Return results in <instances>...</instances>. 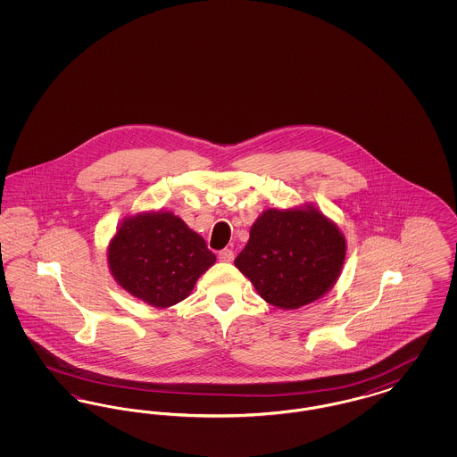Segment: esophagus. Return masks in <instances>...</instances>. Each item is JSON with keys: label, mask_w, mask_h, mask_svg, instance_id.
Here are the masks:
<instances>
[{"label": "esophagus", "mask_w": 457, "mask_h": 457, "mask_svg": "<svg viewBox=\"0 0 457 457\" xmlns=\"http://www.w3.org/2000/svg\"><path fill=\"white\" fill-rule=\"evenodd\" d=\"M235 259V252L229 248H224L219 252V261L220 262H233Z\"/></svg>", "instance_id": "1"}]
</instances>
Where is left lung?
<instances>
[{
    "label": "left lung",
    "instance_id": "obj_1",
    "mask_svg": "<svg viewBox=\"0 0 457 457\" xmlns=\"http://www.w3.org/2000/svg\"><path fill=\"white\" fill-rule=\"evenodd\" d=\"M345 259L346 239L336 222L304 205L263 211L235 265L267 303L296 310L332 289Z\"/></svg>",
    "mask_w": 457,
    "mask_h": 457
}]
</instances>
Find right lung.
I'll return each mask as SVG.
<instances>
[{
  "label": "right lung",
  "mask_w": 457,
  "mask_h": 457,
  "mask_svg": "<svg viewBox=\"0 0 457 457\" xmlns=\"http://www.w3.org/2000/svg\"><path fill=\"white\" fill-rule=\"evenodd\" d=\"M214 262L205 239L173 212H138L123 219L109 241L114 281L155 308L185 300Z\"/></svg>",
  "instance_id": "1"
}]
</instances>
